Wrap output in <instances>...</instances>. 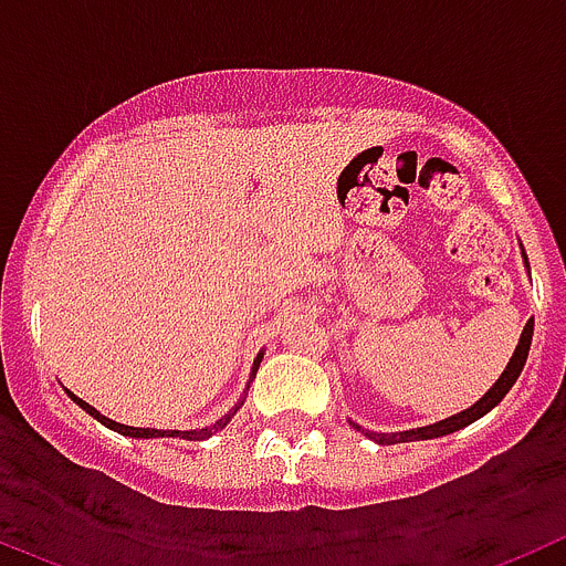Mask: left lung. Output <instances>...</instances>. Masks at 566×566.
I'll list each match as a JSON object with an SVG mask.
<instances>
[{
    "instance_id": "1",
    "label": "left lung",
    "mask_w": 566,
    "mask_h": 566,
    "mask_svg": "<svg viewBox=\"0 0 566 566\" xmlns=\"http://www.w3.org/2000/svg\"><path fill=\"white\" fill-rule=\"evenodd\" d=\"M522 258L524 263H527V254H524L522 249ZM530 269V266H527ZM530 343H533V319H530L527 326H524L522 337H518V345L516 352H513V357H510L507 368L502 371V377L496 379V385L490 388L488 394H484L482 399H479L476 405H470V408H464L462 413H453V417L442 419V422H433V424H424V428H411V431H399V433H377V431H365V428H359V424H354L359 433H365L368 439H374L377 444H397V442H419V439H437V437H448V433L453 431H462L464 424L476 422V419H482L484 413L490 411V408H496L499 402L504 399V394L513 388V382L518 379V374H522L524 363H527V354H530Z\"/></svg>"
}]
</instances>
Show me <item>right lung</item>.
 <instances>
[{
  "instance_id": "obj_1",
  "label": "right lung",
  "mask_w": 566,
  "mask_h": 566,
  "mask_svg": "<svg viewBox=\"0 0 566 566\" xmlns=\"http://www.w3.org/2000/svg\"><path fill=\"white\" fill-rule=\"evenodd\" d=\"M260 357H263V354H258V359H254V368H252V374L258 371ZM67 394H70V391H67ZM70 399H73V402H76L78 408H84V411H87L90 417H93V419H98V422H102V424H107L109 431L122 433V437H133V439L172 437V439H189V442H201V439H209V437H212V433L223 431V428H227V424H229V419H232L234 413H238V408H240V405H243V402H238V405H234L232 411H229V413H223V417L218 419V422H214V424H209V428H198V431H155V428H129V424L113 422V419H109V417H104V413H98L96 408H93V405H87V402H84V399H78L76 394H70Z\"/></svg>"
}]
</instances>
